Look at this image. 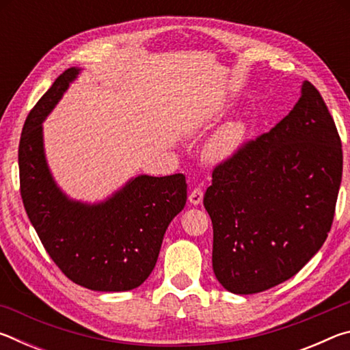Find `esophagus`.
<instances>
[{
    "label": "esophagus",
    "mask_w": 350,
    "mask_h": 350,
    "mask_svg": "<svg viewBox=\"0 0 350 350\" xmlns=\"http://www.w3.org/2000/svg\"><path fill=\"white\" fill-rule=\"evenodd\" d=\"M202 199H204V191L200 188H194L193 191L189 193V196H188V200L193 205H199L200 202H202Z\"/></svg>",
    "instance_id": "1"
}]
</instances>
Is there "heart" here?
<instances>
[{"mask_svg": "<svg viewBox=\"0 0 350 350\" xmlns=\"http://www.w3.org/2000/svg\"><path fill=\"white\" fill-rule=\"evenodd\" d=\"M248 135L245 120H233L224 125L206 145V157L211 162L221 163L233 159L244 146Z\"/></svg>", "mask_w": 350, "mask_h": 350, "instance_id": "1", "label": "heart"}]
</instances>
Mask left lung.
Wrapping results in <instances>:
<instances>
[{
    "mask_svg": "<svg viewBox=\"0 0 350 350\" xmlns=\"http://www.w3.org/2000/svg\"><path fill=\"white\" fill-rule=\"evenodd\" d=\"M341 174L335 122L304 81L288 116L213 171L204 206L222 287L252 295L298 273L330 232Z\"/></svg>",
    "mask_w": 350,
    "mask_h": 350,
    "instance_id": "8db88e82",
    "label": "left lung"
}]
</instances>
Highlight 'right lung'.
<instances>
[{
	"instance_id": "right-lung-1",
	"label": "right lung",
	"mask_w": 350,
	"mask_h": 350,
	"mask_svg": "<svg viewBox=\"0 0 350 350\" xmlns=\"http://www.w3.org/2000/svg\"><path fill=\"white\" fill-rule=\"evenodd\" d=\"M80 70H64L29 112L18 148L21 198L41 244L70 281L126 292L151 275L163 234L185 206L187 182L183 174H140L97 204L63 193L46 161L43 122Z\"/></svg>"
}]
</instances>
